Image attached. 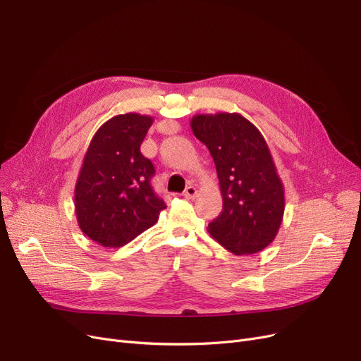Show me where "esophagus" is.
Segmentation results:
<instances>
[{"label": "esophagus", "instance_id": "1", "mask_svg": "<svg viewBox=\"0 0 361 361\" xmlns=\"http://www.w3.org/2000/svg\"><path fill=\"white\" fill-rule=\"evenodd\" d=\"M196 195H197V190H196L195 185H187L185 190L183 192V196L187 197V199H195Z\"/></svg>", "mask_w": 361, "mask_h": 361}]
</instances>
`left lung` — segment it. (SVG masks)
Wrapping results in <instances>:
<instances>
[{"mask_svg":"<svg viewBox=\"0 0 361 361\" xmlns=\"http://www.w3.org/2000/svg\"><path fill=\"white\" fill-rule=\"evenodd\" d=\"M190 125L212 156L223 195L209 234L234 255L259 252L274 240L285 212L283 184L262 134L239 114L196 115Z\"/></svg>","mask_w":361,"mask_h":361,"instance_id":"left-lung-1","label":"left lung"}]
</instances>
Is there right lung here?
Listing matches in <instances>:
<instances>
[{
    "instance_id": "obj_1",
    "label": "right lung",
    "mask_w": 361,
    "mask_h": 361,
    "mask_svg": "<svg viewBox=\"0 0 361 361\" xmlns=\"http://www.w3.org/2000/svg\"><path fill=\"white\" fill-rule=\"evenodd\" d=\"M153 118L116 115L94 134L75 185V212L91 240L119 247L158 221L166 208L154 192V166L140 152Z\"/></svg>"
}]
</instances>
